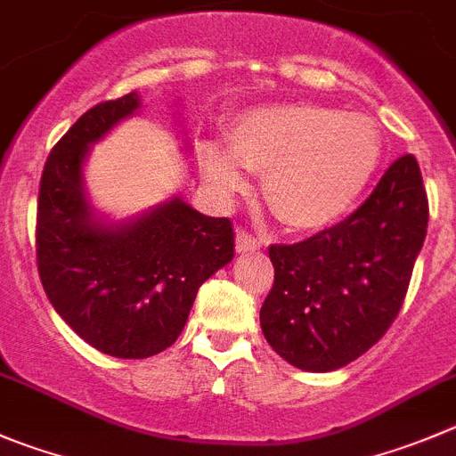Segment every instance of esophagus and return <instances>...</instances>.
<instances>
[{
    "label": "esophagus",
    "mask_w": 456,
    "mask_h": 456,
    "mask_svg": "<svg viewBox=\"0 0 456 456\" xmlns=\"http://www.w3.org/2000/svg\"><path fill=\"white\" fill-rule=\"evenodd\" d=\"M259 246H262V241L250 235L248 231H244V228L237 231V253H253V250H259Z\"/></svg>",
    "instance_id": "obj_1"
}]
</instances>
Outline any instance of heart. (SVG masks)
Masks as SVG:
<instances>
[{
  "label": "heart",
  "mask_w": 456,
  "mask_h": 456,
  "mask_svg": "<svg viewBox=\"0 0 456 456\" xmlns=\"http://www.w3.org/2000/svg\"><path fill=\"white\" fill-rule=\"evenodd\" d=\"M225 141L232 159L203 150L208 181L235 192L244 188L238 165L264 175V197L277 219L309 232L329 228L358 203L380 160V134L367 116L314 102L244 111Z\"/></svg>",
  "instance_id": "heart-1"
}]
</instances>
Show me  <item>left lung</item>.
Listing matches in <instances>:
<instances>
[{
  "label": "left lung",
  "instance_id": "8db88e82",
  "mask_svg": "<svg viewBox=\"0 0 456 456\" xmlns=\"http://www.w3.org/2000/svg\"><path fill=\"white\" fill-rule=\"evenodd\" d=\"M428 219L420 167L403 154L345 221L273 244L275 281L259 311L268 345L305 371L340 370L365 354L401 311Z\"/></svg>",
  "mask_w": 456,
  "mask_h": 456
}]
</instances>
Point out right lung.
<instances>
[{
  "instance_id": "right-lung-1",
  "label": "right lung",
  "mask_w": 456,
  "mask_h": 456,
  "mask_svg": "<svg viewBox=\"0 0 456 456\" xmlns=\"http://www.w3.org/2000/svg\"><path fill=\"white\" fill-rule=\"evenodd\" d=\"M141 107L136 91L98 102L46 159L37 197V273L53 309L85 342L116 358H150L183 331L197 290L235 255L228 216L183 199L125 224L95 221L82 163L89 145Z\"/></svg>"
}]
</instances>
